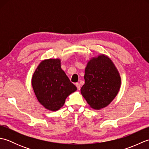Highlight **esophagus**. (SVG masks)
I'll return each mask as SVG.
<instances>
[{"label": "esophagus", "instance_id": "esophagus-1", "mask_svg": "<svg viewBox=\"0 0 149 149\" xmlns=\"http://www.w3.org/2000/svg\"><path fill=\"white\" fill-rule=\"evenodd\" d=\"M75 86H77L78 90H80V89H81V86H80L79 84V83H75Z\"/></svg>", "mask_w": 149, "mask_h": 149}]
</instances>
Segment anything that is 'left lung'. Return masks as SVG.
<instances>
[{"instance_id": "1", "label": "left lung", "mask_w": 149, "mask_h": 149, "mask_svg": "<svg viewBox=\"0 0 149 149\" xmlns=\"http://www.w3.org/2000/svg\"><path fill=\"white\" fill-rule=\"evenodd\" d=\"M84 84L81 93L90 106L99 110L106 107L118 94L121 77L112 60L100 54L88 61L84 71Z\"/></svg>"}]
</instances>
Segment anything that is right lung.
<instances>
[{"label":"right lung","mask_w":149,"mask_h":149,"mask_svg":"<svg viewBox=\"0 0 149 149\" xmlns=\"http://www.w3.org/2000/svg\"><path fill=\"white\" fill-rule=\"evenodd\" d=\"M32 86L38 102L47 109L56 111L77 88L61 68V59H44L32 77Z\"/></svg>","instance_id":"right-lung-1"}]
</instances>
